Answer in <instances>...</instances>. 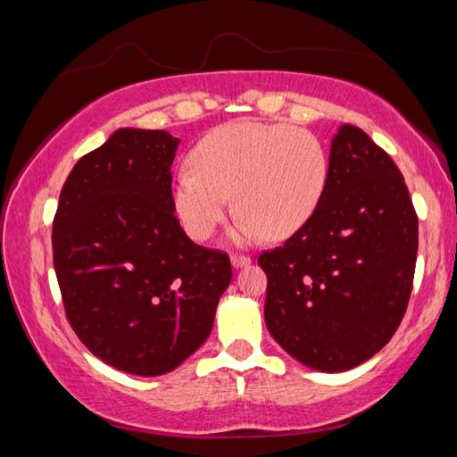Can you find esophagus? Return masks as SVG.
<instances>
[{
	"mask_svg": "<svg viewBox=\"0 0 457 457\" xmlns=\"http://www.w3.org/2000/svg\"><path fill=\"white\" fill-rule=\"evenodd\" d=\"M250 262V256H245V253H231V264H234V268H244Z\"/></svg>",
	"mask_w": 457,
	"mask_h": 457,
	"instance_id": "34e87169",
	"label": "esophagus"
}]
</instances>
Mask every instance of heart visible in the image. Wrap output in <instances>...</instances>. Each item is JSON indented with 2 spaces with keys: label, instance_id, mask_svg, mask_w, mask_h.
Listing matches in <instances>:
<instances>
[{
  "label": "heart",
  "instance_id": "heart-1",
  "mask_svg": "<svg viewBox=\"0 0 457 457\" xmlns=\"http://www.w3.org/2000/svg\"><path fill=\"white\" fill-rule=\"evenodd\" d=\"M175 177L173 204L193 239H207L234 195L239 236L284 239L304 226L322 197L328 157L308 129L236 120L207 133Z\"/></svg>",
  "mask_w": 457,
  "mask_h": 457
}]
</instances>
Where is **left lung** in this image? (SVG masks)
I'll return each mask as SVG.
<instances>
[{"label": "left lung", "mask_w": 457, "mask_h": 457, "mask_svg": "<svg viewBox=\"0 0 457 457\" xmlns=\"http://www.w3.org/2000/svg\"><path fill=\"white\" fill-rule=\"evenodd\" d=\"M415 260L417 213L403 175L365 130L343 125L311 220L258 256L270 335L306 367L361 365L403 320Z\"/></svg>", "instance_id": "1"}]
</instances>
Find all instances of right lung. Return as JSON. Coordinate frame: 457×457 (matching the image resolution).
Listing matches in <instances>:
<instances>
[{
  "label": "right lung",
  "mask_w": 457,
  "mask_h": 457,
  "mask_svg": "<svg viewBox=\"0 0 457 457\" xmlns=\"http://www.w3.org/2000/svg\"><path fill=\"white\" fill-rule=\"evenodd\" d=\"M177 145L165 130L119 129L74 165L52 223L68 322L130 375L169 373L195 353L231 280L228 253L193 244L177 220Z\"/></svg>",
  "instance_id": "obj_1"
}]
</instances>
